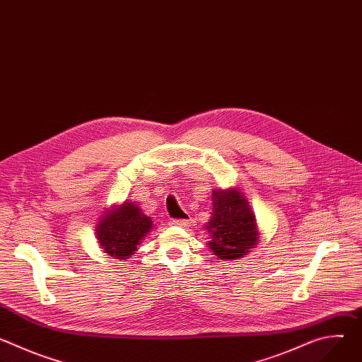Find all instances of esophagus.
<instances>
[{
	"label": "esophagus",
	"instance_id": "obj_1",
	"mask_svg": "<svg viewBox=\"0 0 362 362\" xmlns=\"http://www.w3.org/2000/svg\"><path fill=\"white\" fill-rule=\"evenodd\" d=\"M190 223H192L190 219H175V221H172V225L179 226V228H187Z\"/></svg>",
	"mask_w": 362,
	"mask_h": 362
}]
</instances>
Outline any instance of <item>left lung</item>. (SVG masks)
<instances>
[{
  "label": "left lung",
  "mask_w": 362,
  "mask_h": 362,
  "mask_svg": "<svg viewBox=\"0 0 362 362\" xmlns=\"http://www.w3.org/2000/svg\"><path fill=\"white\" fill-rule=\"evenodd\" d=\"M211 219L204 225L209 249L222 261L240 259L261 239L250 204L236 187L214 189Z\"/></svg>",
  "instance_id": "1"
}]
</instances>
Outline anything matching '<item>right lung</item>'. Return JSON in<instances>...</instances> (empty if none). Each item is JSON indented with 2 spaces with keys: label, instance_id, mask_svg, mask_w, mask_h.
Listing matches in <instances>:
<instances>
[{
  "label": "right lung",
  "instance_id": "add662e5",
  "mask_svg": "<svg viewBox=\"0 0 362 362\" xmlns=\"http://www.w3.org/2000/svg\"><path fill=\"white\" fill-rule=\"evenodd\" d=\"M153 221L134 202L124 200L105 211L95 225V239L101 250L113 259H129L151 230Z\"/></svg>",
  "mask_w": 362,
  "mask_h": 362
}]
</instances>
